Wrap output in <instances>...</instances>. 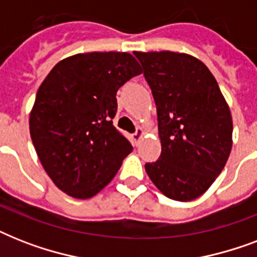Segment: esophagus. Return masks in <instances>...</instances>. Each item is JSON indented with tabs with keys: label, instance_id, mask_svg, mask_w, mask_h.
Listing matches in <instances>:
<instances>
[{
	"label": "esophagus",
	"instance_id": "1",
	"mask_svg": "<svg viewBox=\"0 0 257 257\" xmlns=\"http://www.w3.org/2000/svg\"><path fill=\"white\" fill-rule=\"evenodd\" d=\"M143 135H144V131H143V128H137L136 132L132 133V140H133V143H135V145H139V143H140Z\"/></svg>",
	"mask_w": 257,
	"mask_h": 257
}]
</instances>
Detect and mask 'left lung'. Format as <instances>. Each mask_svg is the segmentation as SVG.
Segmentation results:
<instances>
[{
	"instance_id": "1",
	"label": "left lung",
	"mask_w": 257,
	"mask_h": 257,
	"mask_svg": "<svg viewBox=\"0 0 257 257\" xmlns=\"http://www.w3.org/2000/svg\"><path fill=\"white\" fill-rule=\"evenodd\" d=\"M157 108L161 155L145 171L167 197L189 201L223 171L232 148V116L213 74L175 52H135Z\"/></svg>"
}]
</instances>
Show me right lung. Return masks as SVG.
Listing matches in <instances>:
<instances>
[{"mask_svg": "<svg viewBox=\"0 0 257 257\" xmlns=\"http://www.w3.org/2000/svg\"><path fill=\"white\" fill-rule=\"evenodd\" d=\"M140 65L132 54L93 52L62 60L36 94L30 137L62 192L89 199L114 177L132 144L113 125L117 90Z\"/></svg>", "mask_w": 257, "mask_h": 257, "instance_id": "add662e5", "label": "right lung"}]
</instances>
